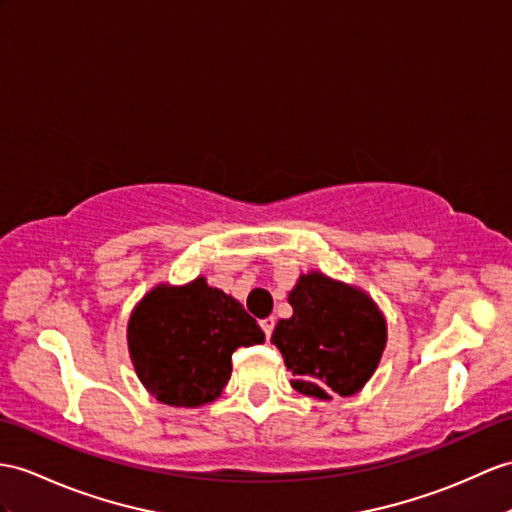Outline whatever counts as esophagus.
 I'll use <instances>...</instances> for the list:
<instances>
[{"label": "esophagus", "instance_id": "1", "mask_svg": "<svg viewBox=\"0 0 512 512\" xmlns=\"http://www.w3.org/2000/svg\"><path fill=\"white\" fill-rule=\"evenodd\" d=\"M273 326H276V319L273 317H267V319H260V328H263L267 339H271V332H273Z\"/></svg>", "mask_w": 512, "mask_h": 512}]
</instances>
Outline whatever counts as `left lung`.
<instances>
[{
  "mask_svg": "<svg viewBox=\"0 0 512 512\" xmlns=\"http://www.w3.org/2000/svg\"><path fill=\"white\" fill-rule=\"evenodd\" d=\"M291 319H280L271 334L293 389L317 400L354 395L376 371L384 345L386 321L376 302L339 280L310 271L289 293Z\"/></svg>",
  "mask_w": 512,
  "mask_h": 512,
  "instance_id": "left-lung-1",
  "label": "left lung"
}]
</instances>
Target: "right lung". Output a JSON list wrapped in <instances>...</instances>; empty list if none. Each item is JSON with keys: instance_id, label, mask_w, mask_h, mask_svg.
Segmentation results:
<instances>
[{"instance_id": "1", "label": "right lung", "mask_w": 512, "mask_h": 512, "mask_svg": "<svg viewBox=\"0 0 512 512\" xmlns=\"http://www.w3.org/2000/svg\"><path fill=\"white\" fill-rule=\"evenodd\" d=\"M265 341L234 297L197 278L158 284L128 321L136 376L158 402L195 408L217 400L232 373V352Z\"/></svg>"}]
</instances>
